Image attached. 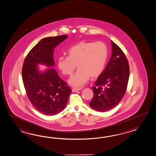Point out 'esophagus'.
Wrapping results in <instances>:
<instances>
[{
    "mask_svg": "<svg viewBox=\"0 0 156 156\" xmlns=\"http://www.w3.org/2000/svg\"><path fill=\"white\" fill-rule=\"evenodd\" d=\"M82 89V88H73V89H72V91H73V92H76V91H78L81 90Z\"/></svg>",
    "mask_w": 156,
    "mask_h": 156,
    "instance_id": "obj_1",
    "label": "esophagus"
}]
</instances>
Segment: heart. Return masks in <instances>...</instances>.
<instances>
[{
  "mask_svg": "<svg viewBox=\"0 0 156 156\" xmlns=\"http://www.w3.org/2000/svg\"><path fill=\"white\" fill-rule=\"evenodd\" d=\"M108 56V50L102 42L80 41L71 46L67 57H59L57 66L65 76H71L76 69L77 72L69 79V83L80 87L90 78L99 76L103 70Z\"/></svg>",
  "mask_w": 156,
  "mask_h": 156,
  "instance_id": "obj_1",
  "label": "heart"
}]
</instances>
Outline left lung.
I'll list each match as a JSON object with an SVG mask.
<instances>
[{
	"label": "left lung",
	"mask_w": 156,
	"mask_h": 156,
	"mask_svg": "<svg viewBox=\"0 0 156 156\" xmlns=\"http://www.w3.org/2000/svg\"><path fill=\"white\" fill-rule=\"evenodd\" d=\"M112 55L105 69L95 82L90 105L98 111L114 108L126 93L129 66L126 56L119 46L111 41Z\"/></svg>",
	"instance_id": "1"
}]
</instances>
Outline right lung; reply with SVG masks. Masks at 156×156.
Wrapping results in <instances>:
<instances>
[{"label":"right lung","mask_w":156,"mask_h":156,"mask_svg":"<svg viewBox=\"0 0 156 156\" xmlns=\"http://www.w3.org/2000/svg\"><path fill=\"white\" fill-rule=\"evenodd\" d=\"M67 37L63 34L43 38L27 55L22 67L23 82L29 101L36 110L46 115H55L63 110L72 90L55 69L40 73L37 63L54 66V49Z\"/></svg>","instance_id":"obj_1"}]
</instances>
